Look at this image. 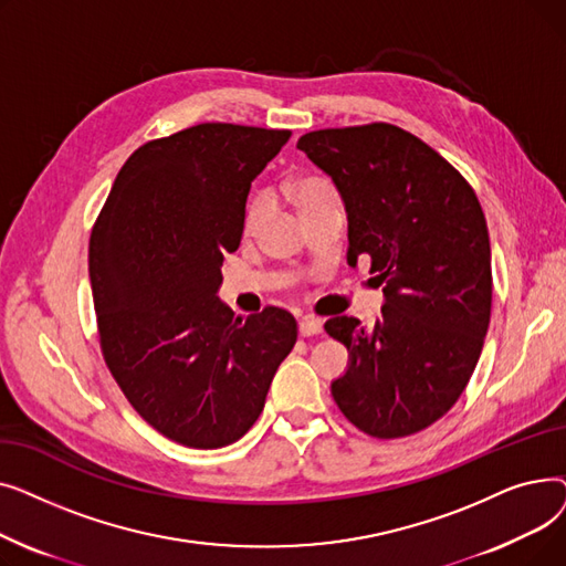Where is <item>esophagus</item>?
<instances>
[{"label":"esophagus","mask_w":566,"mask_h":566,"mask_svg":"<svg viewBox=\"0 0 566 566\" xmlns=\"http://www.w3.org/2000/svg\"><path fill=\"white\" fill-rule=\"evenodd\" d=\"M298 331L303 337H312V335H318L323 331V321L318 316H312V314H305L298 323Z\"/></svg>","instance_id":"34e87169"}]
</instances>
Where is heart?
<instances>
[{"mask_svg": "<svg viewBox=\"0 0 566 566\" xmlns=\"http://www.w3.org/2000/svg\"><path fill=\"white\" fill-rule=\"evenodd\" d=\"M291 195H293V201L298 203L303 216L310 213L312 208L339 197L328 178H323L318 174H303L295 178V181L291 184ZM268 211H271V201H268V197L263 192L254 195L245 206V216H243L245 233H254L259 229V224L265 220Z\"/></svg>", "mask_w": 566, "mask_h": 566, "instance_id": "b5f03b06", "label": "heart"}]
</instances>
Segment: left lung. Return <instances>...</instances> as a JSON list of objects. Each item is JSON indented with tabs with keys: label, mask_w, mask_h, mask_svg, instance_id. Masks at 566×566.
I'll return each instance as SVG.
<instances>
[{
	"label": "left lung",
	"mask_w": 566,
	"mask_h": 566,
	"mask_svg": "<svg viewBox=\"0 0 566 566\" xmlns=\"http://www.w3.org/2000/svg\"><path fill=\"white\" fill-rule=\"evenodd\" d=\"M298 148L333 178L348 213V263L369 259L385 305L374 325L333 316L348 348L333 382L344 418L395 440L448 412L478 367L491 321V245L472 186L392 124L312 130Z\"/></svg>",
	"instance_id": "1"
}]
</instances>
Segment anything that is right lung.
<instances>
[{
	"mask_svg": "<svg viewBox=\"0 0 566 566\" xmlns=\"http://www.w3.org/2000/svg\"><path fill=\"white\" fill-rule=\"evenodd\" d=\"M291 137L199 124L142 144L116 174L88 238L105 365L165 438L218 450L243 438L298 339L280 307L248 318L218 301L250 184Z\"/></svg>",
	"mask_w": 566,
	"mask_h": 566,
	"instance_id": "obj_1",
	"label": "right lung"
}]
</instances>
